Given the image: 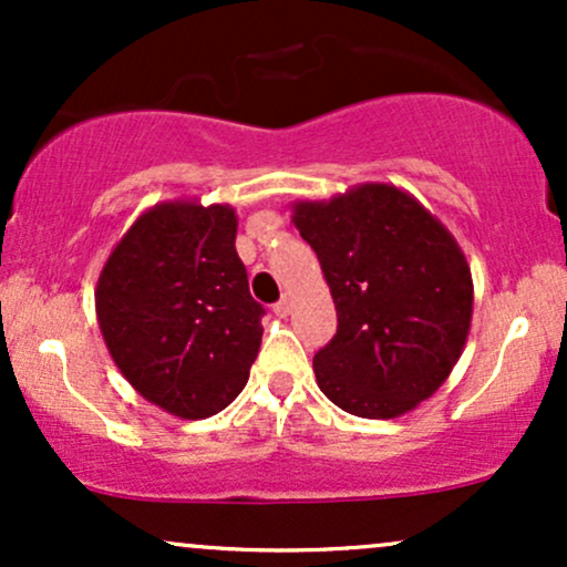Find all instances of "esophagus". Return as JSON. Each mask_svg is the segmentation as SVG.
<instances>
[{"mask_svg": "<svg viewBox=\"0 0 567 567\" xmlns=\"http://www.w3.org/2000/svg\"><path fill=\"white\" fill-rule=\"evenodd\" d=\"M290 296H282V298H279V301L275 303V315L277 317H288L290 315Z\"/></svg>", "mask_w": 567, "mask_h": 567, "instance_id": "1", "label": "esophagus"}]
</instances>
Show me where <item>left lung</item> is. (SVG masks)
I'll return each instance as SVG.
<instances>
[{
	"instance_id": "8db88e82",
	"label": "left lung",
	"mask_w": 567,
	"mask_h": 567,
	"mask_svg": "<svg viewBox=\"0 0 567 567\" xmlns=\"http://www.w3.org/2000/svg\"><path fill=\"white\" fill-rule=\"evenodd\" d=\"M333 296L338 330L315 354L333 405L360 419H396L429 400L458 362L474 285L464 250L413 194L360 184L292 205Z\"/></svg>"
}]
</instances>
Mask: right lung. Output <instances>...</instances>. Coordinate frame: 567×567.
<instances>
[{
  "label": "right lung",
  "mask_w": 567,
  "mask_h": 567,
  "mask_svg": "<svg viewBox=\"0 0 567 567\" xmlns=\"http://www.w3.org/2000/svg\"><path fill=\"white\" fill-rule=\"evenodd\" d=\"M231 205L148 207L103 264L95 315L114 365L143 400L207 419L245 389L264 336Z\"/></svg>",
  "instance_id": "right-lung-1"
}]
</instances>
